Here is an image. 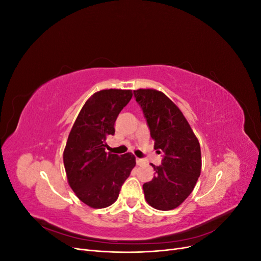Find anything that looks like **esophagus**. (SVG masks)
<instances>
[{
  "label": "esophagus",
  "instance_id": "obj_1",
  "mask_svg": "<svg viewBox=\"0 0 261 261\" xmlns=\"http://www.w3.org/2000/svg\"><path fill=\"white\" fill-rule=\"evenodd\" d=\"M136 163H137V165H143L145 163V161L143 159H139V158H137Z\"/></svg>",
  "mask_w": 261,
  "mask_h": 261
}]
</instances>
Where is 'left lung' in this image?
Instances as JSON below:
<instances>
[{
	"instance_id": "left-lung-1",
	"label": "left lung",
	"mask_w": 261,
	"mask_h": 261,
	"mask_svg": "<svg viewBox=\"0 0 261 261\" xmlns=\"http://www.w3.org/2000/svg\"><path fill=\"white\" fill-rule=\"evenodd\" d=\"M154 140L163 151L162 165L152 168L155 176L143 185L145 199L154 209L177 208L191 195L201 171L199 141L177 106L155 89L134 90Z\"/></svg>"
}]
</instances>
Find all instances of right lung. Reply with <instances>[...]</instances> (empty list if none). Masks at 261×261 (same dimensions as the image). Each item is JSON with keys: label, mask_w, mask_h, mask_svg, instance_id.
I'll return each mask as SVG.
<instances>
[{"label": "right lung", "mask_w": 261, "mask_h": 261, "mask_svg": "<svg viewBox=\"0 0 261 261\" xmlns=\"http://www.w3.org/2000/svg\"><path fill=\"white\" fill-rule=\"evenodd\" d=\"M133 97L132 90L105 89L86 101L67 138L63 161L67 181L78 199L94 209L107 208L117 199L121 187L136 165V158L107 153V138Z\"/></svg>", "instance_id": "obj_1"}]
</instances>
